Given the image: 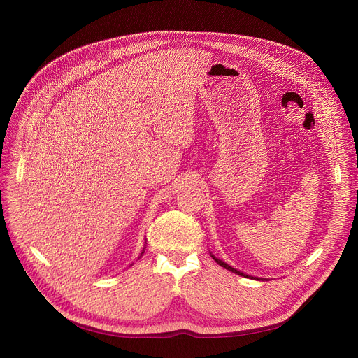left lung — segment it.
<instances>
[{
  "mask_svg": "<svg viewBox=\"0 0 358 358\" xmlns=\"http://www.w3.org/2000/svg\"><path fill=\"white\" fill-rule=\"evenodd\" d=\"M212 257H213V259H215V261H216V262H217V264H219V266H222V267H223V268H227V270H229V271H232V273H235V274H239V275H243V277H248V275H247V274H243V273H241V271H238V270H236V268H234V267H231V266H228V264H227V262H223V261H222V259H219V258H216V257H215V255H212ZM252 278H254V277H252Z\"/></svg>",
  "mask_w": 358,
  "mask_h": 358,
  "instance_id": "8db88e82",
  "label": "left lung"
}]
</instances>
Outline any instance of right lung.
I'll return each mask as SVG.
<instances>
[{
    "mask_svg": "<svg viewBox=\"0 0 358 358\" xmlns=\"http://www.w3.org/2000/svg\"><path fill=\"white\" fill-rule=\"evenodd\" d=\"M143 252H145V250H143V251H142V254H143ZM142 254H141V257H142Z\"/></svg>",
    "mask_w": 358,
    "mask_h": 358,
    "instance_id": "1",
    "label": "right lung"
}]
</instances>
